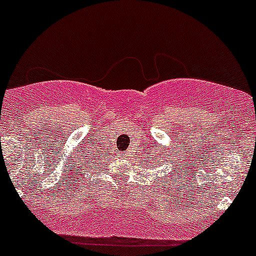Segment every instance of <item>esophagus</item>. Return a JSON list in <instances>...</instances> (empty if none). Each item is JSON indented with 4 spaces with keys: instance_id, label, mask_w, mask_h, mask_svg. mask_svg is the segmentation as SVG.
I'll use <instances>...</instances> for the list:
<instances>
[{
    "instance_id": "1",
    "label": "esophagus",
    "mask_w": 256,
    "mask_h": 256,
    "mask_svg": "<svg viewBox=\"0 0 256 256\" xmlns=\"http://www.w3.org/2000/svg\"><path fill=\"white\" fill-rule=\"evenodd\" d=\"M122 156H124V158H128V152H122Z\"/></svg>"
}]
</instances>
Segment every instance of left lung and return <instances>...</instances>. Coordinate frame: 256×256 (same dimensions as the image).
I'll return each mask as SVG.
<instances>
[{
    "instance_id": "1",
    "label": "left lung",
    "mask_w": 256,
    "mask_h": 256,
    "mask_svg": "<svg viewBox=\"0 0 256 256\" xmlns=\"http://www.w3.org/2000/svg\"><path fill=\"white\" fill-rule=\"evenodd\" d=\"M180 170H182V169H180Z\"/></svg>"
}]
</instances>
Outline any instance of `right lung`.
I'll return each mask as SVG.
<instances>
[{
	"label": "right lung",
	"instance_id": "obj_1",
	"mask_svg": "<svg viewBox=\"0 0 256 256\" xmlns=\"http://www.w3.org/2000/svg\"><path fill=\"white\" fill-rule=\"evenodd\" d=\"M93 159H94V158H93Z\"/></svg>",
	"mask_w": 256,
	"mask_h": 256
}]
</instances>
